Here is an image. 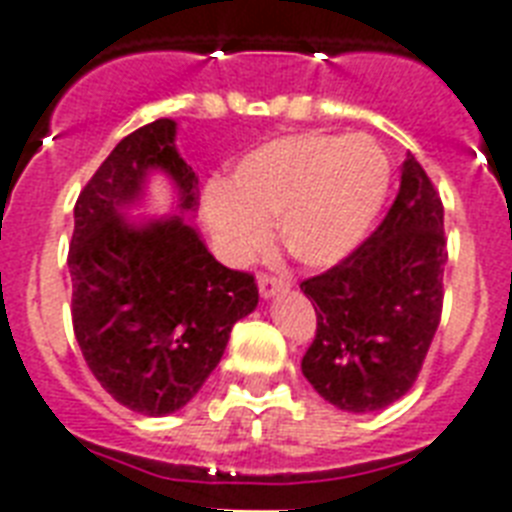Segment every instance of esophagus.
I'll return each mask as SVG.
<instances>
[{
    "label": "esophagus",
    "mask_w": 512,
    "mask_h": 512,
    "mask_svg": "<svg viewBox=\"0 0 512 512\" xmlns=\"http://www.w3.org/2000/svg\"><path fill=\"white\" fill-rule=\"evenodd\" d=\"M257 287H260V295L268 300V297L284 292V289L289 287V281L281 279V276H268V273H263V276L257 279Z\"/></svg>",
    "instance_id": "34e87169"
}]
</instances>
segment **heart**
Listing matches in <instances>:
<instances>
[{
  "label": "heart",
  "mask_w": 512,
  "mask_h": 512,
  "mask_svg": "<svg viewBox=\"0 0 512 512\" xmlns=\"http://www.w3.org/2000/svg\"><path fill=\"white\" fill-rule=\"evenodd\" d=\"M369 135L297 132L252 148L204 193V220L231 260L268 247L271 223L305 268H329L366 239L388 191Z\"/></svg>",
  "instance_id": "obj_1"
}]
</instances>
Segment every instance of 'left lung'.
Here are the masks:
<instances>
[{"instance_id": "8db88e82", "label": "left lung", "mask_w": 512, "mask_h": 512, "mask_svg": "<svg viewBox=\"0 0 512 512\" xmlns=\"http://www.w3.org/2000/svg\"><path fill=\"white\" fill-rule=\"evenodd\" d=\"M444 204L412 154L388 215L345 260L300 284L316 308L303 374L345 412H377L412 388L444 308Z\"/></svg>"}]
</instances>
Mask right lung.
<instances>
[{
  "mask_svg": "<svg viewBox=\"0 0 512 512\" xmlns=\"http://www.w3.org/2000/svg\"><path fill=\"white\" fill-rule=\"evenodd\" d=\"M178 185L180 213L135 221L147 172ZM199 177L175 148V122L130 132L87 180L68 247L71 319L95 380L148 417L183 409L220 364L233 324L255 311L252 273L231 271L204 247L191 217Z\"/></svg>",
  "mask_w": 512,
  "mask_h": 512,
  "instance_id": "1",
  "label": "right lung"
}]
</instances>
